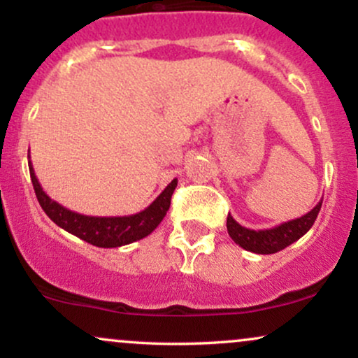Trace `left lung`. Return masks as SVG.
Here are the masks:
<instances>
[{
    "label": "left lung",
    "instance_id": "obj_1",
    "mask_svg": "<svg viewBox=\"0 0 358 358\" xmlns=\"http://www.w3.org/2000/svg\"><path fill=\"white\" fill-rule=\"evenodd\" d=\"M323 199L316 203V207L305 213L299 219L285 222V224L276 225L273 229H264V231H252V229L242 227L239 222L229 213L227 215V232L232 237V241L242 249L256 254H274L282 250L293 242H296L299 237L313 227L316 217H318L320 208H322Z\"/></svg>",
    "mask_w": 358,
    "mask_h": 358
}]
</instances>
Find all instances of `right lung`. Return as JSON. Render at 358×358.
Returning a JSON list of instances; mask_svg holds the SVG:
<instances>
[{
  "mask_svg": "<svg viewBox=\"0 0 358 358\" xmlns=\"http://www.w3.org/2000/svg\"><path fill=\"white\" fill-rule=\"evenodd\" d=\"M28 168H30L31 183H34L36 199L42 205L43 212L50 217V220L55 222L64 231L73 234L76 237L96 245V248H121V245L131 244V242H136L143 237L150 236L158 227L163 217L166 215L171 203V195H173L176 183H178L176 178L171 180V183H168V187L156 196V200L150 207L138 213H133V215L94 217L69 210L64 205L52 200L43 192L30 159H28Z\"/></svg>",
  "mask_w": 358,
  "mask_h": 358,
  "instance_id": "obj_1",
  "label": "right lung"
}]
</instances>
